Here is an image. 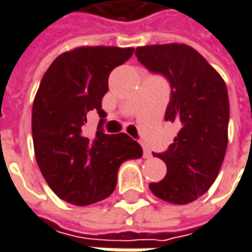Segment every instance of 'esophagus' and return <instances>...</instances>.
<instances>
[{"label":"esophagus","instance_id":"obj_1","mask_svg":"<svg viewBox=\"0 0 252 252\" xmlns=\"http://www.w3.org/2000/svg\"><path fill=\"white\" fill-rule=\"evenodd\" d=\"M141 146H143V156H144V158H151L153 157V153L150 151L149 147L144 143H141Z\"/></svg>","mask_w":252,"mask_h":252}]
</instances>
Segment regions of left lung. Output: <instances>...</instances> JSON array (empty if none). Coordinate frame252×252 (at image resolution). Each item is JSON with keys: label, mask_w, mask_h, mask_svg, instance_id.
I'll list each match as a JSON object with an SVG mask.
<instances>
[{"label": "left lung", "mask_w": 252, "mask_h": 252, "mask_svg": "<svg viewBox=\"0 0 252 252\" xmlns=\"http://www.w3.org/2000/svg\"><path fill=\"white\" fill-rule=\"evenodd\" d=\"M138 62L170 85V101L164 120L177 123L180 131L161 158L167 173L161 182L150 183L157 197L186 205L196 200L215 182L228 146V89L217 70L186 44L137 47Z\"/></svg>", "instance_id": "1"}]
</instances>
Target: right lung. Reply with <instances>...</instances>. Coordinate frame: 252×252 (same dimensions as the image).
I'll return each instance as SVG.
<instances>
[{"mask_svg": "<svg viewBox=\"0 0 252 252\" xmlns=\"http://www.w3.org/2000/svg\"><path fill=\"white\" fill-rule=\"evenodd\" d=\"M132 53V47H79L55 59L40 82L32 114L35 160L50 189L67 203L86 206L108 197L120 166L143 156L131 137L102 128L109 73ZM92 112L101 120L88 137L84 126Z\"/></svg>", "mask_w": 252, "mask_h": 252, "instance_id": "add662e5", "label": "right lung"}]
</instances>
